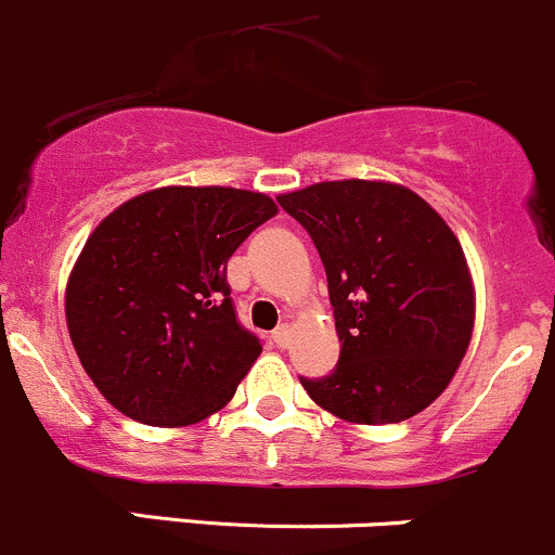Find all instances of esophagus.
<instances>
[{"mask_svg":"<svg viewBox=\"0 0 555 555\" xmlns=\"http://www.w3.org/2000/svg\"><path fill=\"white\" fill-rule=\"evenodd\" d=\"M272 341H275L280 349L288 347V341H291V327H288V325H278L275 331H272Z\"/></svg>","mask_w":555,"mask_h":555,"instance_id":"1","label":"esophagus"}]
</instances>
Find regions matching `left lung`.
Instances as JSON below:
<instances>
[{"label":"left lung","instance_id":"left-lung-1","mask_svg":"<svg viewBox=\"0 0 555 555\" xmlns=\"http://www.w3.org/2000/svg\"><path fill=\"white\" fill-rule=\"evenodd\" d=\"M278 204L312 237L327 278L336 367L307 395L349 423L413 418L450 384L474 331L461 243L421 195L389 182H320Z\"/></svg>","mask_w":555,"mask_h":555}]
</instances>
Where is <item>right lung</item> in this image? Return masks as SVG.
<instances>
[{"label":"right lung","mask_w":555,"mask_h":555,"mask_svg":"<svg viewBox=\"0 0 555 555\" xmlns=\"http://www.w3.org/2000/svg\"><path fill=\"white\" fill-rule=\"evenodd\" d=\"M278 214L235 188H160L108 214L65 291L70 341L116 410L188 426L222 410L261 341L241 325L228 261Z\"/></svg>","instance_id":"add662e5"}]
</instances>
